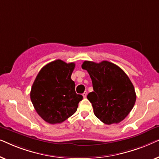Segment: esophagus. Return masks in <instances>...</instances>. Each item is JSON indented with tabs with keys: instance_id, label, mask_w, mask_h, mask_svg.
I'll list each match as a JSON object with an SVG mask.
<instances>
[{
	"instance_id": "34e87169",
	"label": "esophagus",
	"mask_w": 159,
	"mask_h": 159,
	"mask_svg": "<svg viewBox=\"0 0 159 159\" xmlns=\"http://www.w3.org/2000/svg\"><path fill=\"white\" fill-rule=\"evenodd\" d=\"M82 96H83L84 98H85L87 97V92H84L83 94H82Z\"/></svg>"
}]
</instances>
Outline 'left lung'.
<instances>
[{"label":"left lung","mask_w":159,"mask_h":159,"mask_svg":"<svg viewBox=\"0 0 159 159\" xmlns=\"http://www.w3.org/2000/svg\"><path fill=\"white\" fill-rule=\"evenodd\" d=\"M82 68L88 71L93 92L88 93L97 118L106 125L124 120L136 101L134 88L125 71L107 61L95 63L85 61Z\"/></svg>","instance_id":"1"}]
</instances>
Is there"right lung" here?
Masks as SVG:
<instances>
[{
    "instance_id": "1",
    "label": "right lung",
    "mask_w": 159,
    "mask_h": 159,
    "mask_svg": "<svg viewBox=\"0 0 159 159\" xmlns=\"http://www.w3.org/2000/svg\"><path fill=\"white\" fill-rule=\"evenodd\" d=\"M75 63L58 59L43 67L32 84L30 98L34 109L49 124L61 123L75 114L82 95L71 79Z\"/></svg>"
}]
</instances>
